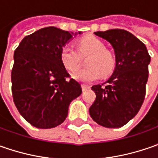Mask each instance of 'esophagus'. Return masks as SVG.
<instances>
[{"label": "esophagus", "mask_w": 158, "mask_h": 158, "mask_svg": "<svg viewBox=\"0 0 158 158\" xmlns=\"http://www.w3.org/2000/svg\"><path fill=\"white\" fill-rule=\"evenodd\" d=\"M89 88H90V86H89L87 84H82V91H85V90H87V89H89Z\"/></svg>", "instance_id": "1"}]
</instances>
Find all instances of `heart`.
<instances>
[{
	"instance_id": "obj_1",
	"label": "heart",
	"mask_w": 158,
	"mask_h": 158,
	"mask_svg": "<svg viewBox=\"0 0 158 158\" xmlns=\"http://www.w3.org/2000/svg\"><path fill=\"white\" fill-rule=\"evenodd\" d=\"M104 43L93 36L82 38L78 41V51L69 46H64L60 52V60L66 69L75 72L79 69L81 55H89L85 69L79 70L73 77L82 82H91L99 79L102 74L107 76L115 66V60L111 52L105 49Z\"/></svg>"
}]
</instances>
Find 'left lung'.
<instances>
[{"label":"left lung","instance_id":"left-lung-1","mask_svg":"<svg viewBox=\"0 0 158 158\" xmlns=\"http://www.w3.org/2000/svg\"><path fill=\"white\" fill-rule=\"evenodd\" d=\"M94 34L112 45L116 66L106 82L91 87L96 99L89 109V115L105 127H120L136 115L143 105L150 56L143 42L127 31L112 29Z\"/></svg>","mask_w":158,"mask_h":158}]
</instances>
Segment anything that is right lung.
<instances>
[{
  "label": "right lung",
  "mask_w": 158,
  "mask_h": 158,
  "mask_svg": "<svg viewBox=\"0 0 158 158\" xmlns=\"http://www.w3.org/2000/svg\"><path fill=\"white\" fill-rule=\"evenodd\" d=\"M73 36L59 28H42L24 37L14 52L13 100L35 127L47 129L61 124L71 101L82 94L80 83L70 78L60 60L61 49Z\"/></svg>",
  "instance_id": "right-lung-1"
}]
</instances>
